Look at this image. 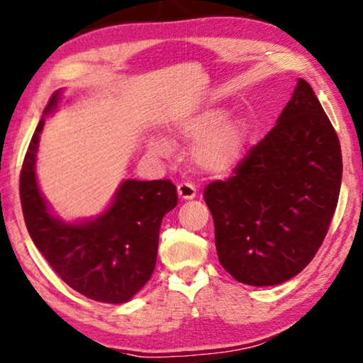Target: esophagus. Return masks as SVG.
I'll use <instances>...</instances> for the list:
<instances>
[{
	"label": "esophagus",
	"mask_w": 363,
	"mask_h": 363,
	"mask_svg": "<svg viewBox=\"0 0 363 363\" xmlns=\"http://www.w3.org/2000/svg\"><path fill=\"white\" fill-rule=\"evenodd\" d=\"M177 191L182 199H194L196 198V186L189 182H182L180 185L177 186Z\"/></svg>",
	"instance_id": "obj_1"
}]
</instances>
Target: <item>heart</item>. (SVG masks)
<instances>
[{
	"instance_id": "obj_1",
	"label": "heart",
	"mask_w": 363,
	"mask_h": 363,
	"mask_svg": "<svg viewBox=\"0 0 363 363\" xmlns=\"http://www.w3.org/2000/svg\"><path fill=\"white\" fill-rule=\"evenodd\" d=\"M225 110H206L178 124L183 135L199 138L193 155L202 169L226 172L240 161L245 145V124L240 119L225 121ZM150 148L159 156L172 155V143L161 135L151 138Z\"/></svg>"
}]
</instances>
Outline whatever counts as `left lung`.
<instances>
[{"mask_svg": "<svg viewBox=\"0 0 363 363\" xmlns=\"http://www.w3.org/2000/svg\"><path fill=\"white\" fill-rule=\"evenodd\" d=\"M341 175L338 135L300 78L276 125L234 175L206 188L221 266L253 287L295 277L325 239Z\"/></svg>", "mask_w": 363, "mask_h": 363, "instance_id": "1", "label": "left lung"}]
</instances>
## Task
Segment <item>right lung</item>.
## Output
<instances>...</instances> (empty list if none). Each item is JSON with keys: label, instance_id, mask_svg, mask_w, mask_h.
I'll list each match as a JSON object with an SVG mask.
<instances>
[{"label": "right lung", "instance_id": "obj_1", "mask_svg": "<svg viewBox=\"0 0 363 363\" xmlns=\"http://www.w3.org/2000/svg\"><path fill=\"white\" fill-rule=\"evenodd\" d=\"M60 94L50 97L22 164L25 225L50 268L73 290L100 303H125L155 271L159 228L177 206V188L170 180H124L99 217L76 223L54 217L38 186L35 162L44 119L57 108Z\"/></svg>", "mask_w": 363, "mask_h": 363}]
</instances>
